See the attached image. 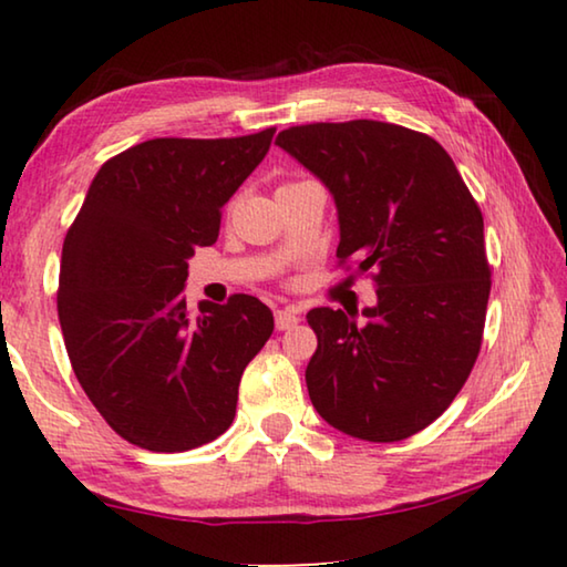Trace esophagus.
Instances as JSON below:
<instances>
[{
    "label": "esophagus",
    "mask_w": 567,
    "mask_h": 567,
    "mask_svg": "<svg viewBox=\"0 0 567 567\" xmlns=\"http://www.w3.org/2000/svg\"><path fill=\"white\" fill-rule=\"evenodd\" d=\"M297 322H300V315H297L295 307H285V310L275 312V328L277 330H292Z\"/></svg>",
    "instance_id": "34e87169"
}]
</instances>
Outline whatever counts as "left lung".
Returning <instances> with one entry per match:
<instances>
[{
  "instance_id": "8db88e82",
  "label": "left lung",
  "mask_w": 567,
  "mask_h": 567,
  "mask_svg": "<svg viewBox=\"0 0 567 567\" xmlns=\"http://www.w3.org/2000/svg\"><path fill=\"white\" fill-rule=\"evenodd\" d=\"M275 142L332 192L338 260L378 287L360 322L330 307L307 312L318 334L305 370L312 405L370 443L415 435L463 390L483 344V213L447 152L400 124L315 122Z\"/></svg>"
}]
</instances>
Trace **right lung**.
<instances>
[{
	"label": "right lung",
	"instance_id": "obj_1",
	"mask_svg": "<svg viewBox=\"0 0 567 567\" xmlns=\"http://www.w3.org/2000/svg\"><path fill=\"white\" fill-rule=\"evenodd\" d=\"M275 127L157 137L104 162L64 237L56 312L72 370L127 443L185 453L233 425L245 368L275 330L252 295L187 310V260L215 245L223 207Z\"/></svg>",
	"mask_w": 567,
	"mask_h": 567
}]
</instances>
